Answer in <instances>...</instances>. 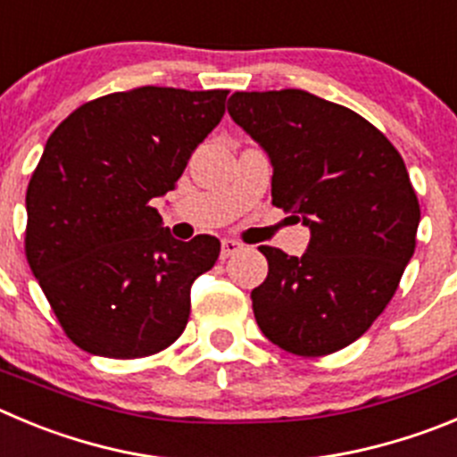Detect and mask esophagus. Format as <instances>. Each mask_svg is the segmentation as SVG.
<instances>
[{"mask_svg": "<svg viewBox=\"0 0 457 457\" xmlns=\"http://www.w3.org/2000/svg\"><path fill=\"white\" fill-rule=\"evenodd\" d=\"M240 249H242L240 242L231 240V237H224V240H221V258H224V261H226V258L236 256Z\"/></svg>", "mask_w": 457, "mask_h": 457, "instance_id": "obj_1", "label": "esophagus"}]
</instances>
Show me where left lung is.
<instances>
[{"instance_id": "obj_1", "label": "left lung", "mask_w": 457, "mask_h": 457, "mask_svg": "<svg viewBox=\"0 0 457 457\" xmlns=\"http://www.w3.org/2000/svg\"><path fill=\"white\" fill-rule=\"evenodd\" d=\"M228 115L270 158L271 204L311 228L299 258L261 246L258 326L296 355L345 349L390 303L414 253L421 215L403 158L365 117L303 90L236 92Z\"/></svg>"}]
</instances>
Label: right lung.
<instances>
[{
    "mask_svg": "<svg viewBox=\"0 0 457 457\" xmlns=\"http://www.w3.org/2000/svg\"><path fill=\"white\" fill-rule=\"evenodd\" d=\"M228 90L145 86L62 120L27 187V261L67 337L106 358L170 346L220 240H174L154 199L177 187Z\"/></svg>",
    "mask_w": 457,
    "mask_h": 457,
    "instance_id": "add662e5",
    "label": "right lung"
}]
</instances>
